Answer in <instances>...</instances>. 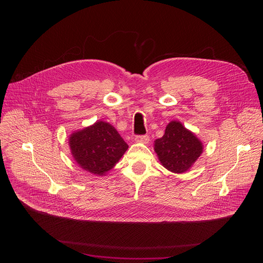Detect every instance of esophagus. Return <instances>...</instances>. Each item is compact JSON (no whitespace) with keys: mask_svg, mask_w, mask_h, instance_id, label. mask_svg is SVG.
Here are the masks:
<instances>
[{"mask_svg":"<svg viewBox=\"0 0 263 263\" xmlns=\"http://www.w3.org/2000/svg\"><path fill=\"white\" fill-rule=\"evenodd\" d=\"M149 140V137L147 135H136L135 136V141L136 142H142V143H147Z\"/></svg>","mask_w":263,"mask_h":263,"instance_id":"obj_1","label":"esophagus"}]
</instances>
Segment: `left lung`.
<instances>
[{
    "mask_svg": "<svg viewBox=\"0 0 263 263\" xmlns=\"http://www.w3.org/2000/svg\"><path fill=\"white\" fill-rule=\"evenodd\" d=\"M155 152L168 171L181 174L190 170L203 152L202 142L179 122H171L161 138L155 141Z\"/></svg>",
    "mask_w": 263,
    "mask_h": 263,
    "instance_id": "obj_1",
    "label": "left lung"
}]
</instances>
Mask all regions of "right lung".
<instances>
[{"label":"right lung","instance_id":"1","mask_svg":"<svg viewBox=\"0 0 263 263\" xmlns=\"http://www.w3.org/2000/svg\"><path fill=\"white\" fill-rule=\"evenodd\" d=\"M69 146L74 160L82 168L100 176L114 167L128 148L118 131L105 122H97L72 133Z\"/></svg>","mask_w":263,"mask_h":263}]
</instances>
